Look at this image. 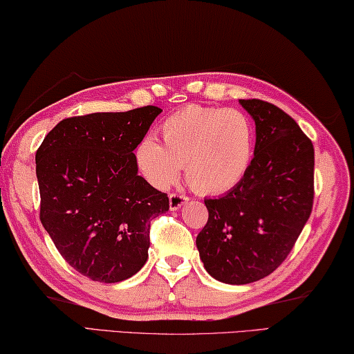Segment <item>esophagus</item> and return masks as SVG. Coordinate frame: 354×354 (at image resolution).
Returning <instances> with one entry per match:
<instances>
[{
  "instance_id": "obj_1",
  "label": "esophagus",
  "mask_w": 354,
  "mask_h": 354,
  "mask_svg": "<svg viewBox=\"0 0 354 354\" xmlns=\"http://www.w3.org/2000/svg\"><path fill=\"white\" fill-rule=\"evenodd\" d=\"M188 202V198L185 194H178L174 193L169 196V208L171 210H178L182 205H185Z\"/></svg>"
}]
</instances>
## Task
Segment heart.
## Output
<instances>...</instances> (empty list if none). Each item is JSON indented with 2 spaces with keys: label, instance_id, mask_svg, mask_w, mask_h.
I'll return each mask as SVG.
<instances>
[{
  "label": "heart",
  "instance_id": "1",
  "mask_svg": "<svg viewBox=\"0 0 354 354\" xmlns=\"http://www.w3.org/2000/svg\"><path fill=\"white\" fill-rule=\"evenodd\" d=\"M163 146L142 138L135 160L142 177L158 189L177 182L185 166L187 182L202 194H224L239 187L254 158L256 130L240 109L189 105L161 124Z\"/></svg>",
  "mask_w": 354,
  "mask_h": 354
}]
</instances>
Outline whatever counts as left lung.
Wrapping results in <instances>:
<instances>
[{
    "mask_svg": "<svg viewBox=\"0 0 354 354\" xmlns=\"http://www.w3.org/2000/svg\"><path fill=\"white\" fill-rule=\"evenodd\" d=\"M256 124L246 177L205 199L208 221L196 246L216 281L243 286L273 273L308 223L314 202V146L295 120L268 102L240 100Z\"/></svg>",
    "mask_w": 354,
    "mask_h": 354,
    "instance_id": "obj_1",
    "label": "left lung"
}]
</instances>
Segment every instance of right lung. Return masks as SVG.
Returning a JSON list of instances; mask_svg holds the SVG:
<instances>
[{"mask_svg":"<svg viewBox=\"0 0 354 354\" xmlns=\"http://www.w3.org/2000/svg\"><path fill=\"white\" fill-rule=\"evenodd\" d=\"M163 109L64 119L36 152L40 221L57 251L92 281L114 283L147 262L149 229L167 194L138 176L133 150Z\"/></svg>","mask_w":354,"mask_h":354,"instance_id":"1","label":"right lung"}]
</instances>
